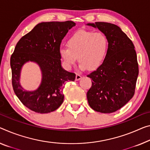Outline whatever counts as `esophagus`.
<instances>
[{"label":"esophagus","mask_w":150,"mask_h":150,"mask_svg":"<svg viewBox=\"0 0 150 150\" xmlns=\"http://www.w3.org/2000/svg\"><path fill=\"white\" fill-rule=\"evenodd\" d=\"M82 78V76H80V74H76V81H78V80H80Z\"/></svg>","instance_id":"esophagus-1"}]
</instances>
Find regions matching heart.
<instances>
[{
	"instance_id": "b5f03b06",
	"label": "heart",
	"mask_w": 150,
	"mask_h": 150,
	"mask_svg": "<svg viewBox=\"0 0 150 150\" xmlns=\"http://www.w3.org/2000/svg\"><path fill=\"white\" fill-rule=\"evenodd\" d=\"M67 45L68 47H60L59 50L66 68H72L78 57L80 68L93 70L105 61L109 50V40L100 32L80 30L68 39Z\"/></svg>"
}]
</instances>
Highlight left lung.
Here are the masks:
<instances>
[{
    "label": "left lung",
    "mask_w": 150,
    "mask_h": 150,
    "mask_svg": "<svg viewBox=\"0 0 150 150\" xmlns=\"http://www.w3.org/2000/svg\"><path fill=\"white\" fill-rule=\"evenodd\" d=\"M87 25L98 28L109 40L105 61L87 75L93 80L87 99L94 110L110 113L120 109L134 95L139 74L136 52L132 41L117 25L105 22Z\"/></svg>",
    "instance_id": "left-lung-1"
}]
</instances>
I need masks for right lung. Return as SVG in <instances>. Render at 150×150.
Segmentation results:
<instances>
[{
	"mask_svg": "<svg viewBox=\"0 0 150 150\" xmlns=\"http://www.w3.org/2000/svg\"><path fill=\"white\" fill-rule=\"evenodd\" d=\"M76 23L72 21L43 22L22 37L11 57L13 91L25 107L38 113H48L58 109L64 101L66 82L74 81V73L64 70L59 50L62 40ZM31 61L38 63L42 74L39 88L27 91L20 86L22 66Z\"/></svg>",
	"mask_w": 150,
	"mask_h": 150,
	"instance_id": "add662e5",
	"label": "right lung"
}]
</instances>
